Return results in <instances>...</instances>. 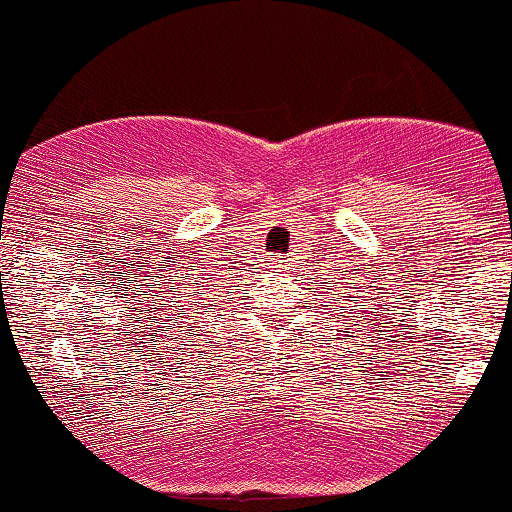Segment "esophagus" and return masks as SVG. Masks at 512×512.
Listing matches in <instances>:
<instances>
[{"instance_id": "obj_1", "label": "esophagus", "mask_w": 512, "mask_h": 512, "mask_svg": "<svg viewBox=\"0 0 512 512\" xmlns=\"http://www.w3.org/2000/svg\"><path fill=\"white\" fill-rule=\"evenodd\" d=\"M264 262H267V269L274 271V274H278V276L286 274V260H283V255H278V252H276V255L267 257Z\"/></svg>"}]
</instances>
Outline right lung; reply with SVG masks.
Here are the masks:
<instances>
[{"mask_svg": "<svg viewBox=\"0 0 512 512\" xmlns=\"http://www.w3.org/2000/svg\"><path fill=\"white\" fill-rule=\"evenodd\" d=\"M215 288H217V286H215ZM212 300H215V297H212Z\"/></svg>", "mask_w": 512, "mask_h": 512, "instance_id": "1", "label": "right lung"}]
</instances>
